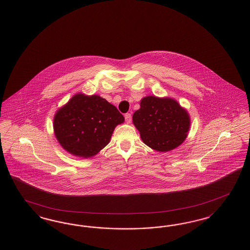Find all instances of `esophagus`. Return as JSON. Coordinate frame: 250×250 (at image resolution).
<instances>
[{"label":"esophagus","instance_id":"obj_1","mask_svg":"<svg viewBox=\"0 0 250 250\" xmlns=\"http://www.w3.org/2000/svg\"><path fill=\"white\" fill-rule=\"evenodd\" d=\"M125 122H126L127 124H130L131 120H132V116H131L130 113H126V114L125 115Z\"/></svg>","mask_w":250,"mask_h":250}]
</instances>
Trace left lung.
<instances>
[{"label":"left lung","instance_id":"left-lung-1","mask_svg":"<svg viewBox=\"0 0 250 250\" xmlns=\"http://www.w3.org/2000/svg\"><path fill=\"white\" fill-rule=\"evenodd\" d=\"M143 143L159 152L176 148L185 141L190 120L186 109L170 98L147 96L133 114Z\"/></svg>","mask_w":250,"mask_h":250}]
</instances>
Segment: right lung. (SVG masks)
Returning <instances> with one entry per match:
<instances>
[{"label":"right lung","instance_id":"add662e5","mask_svg":"<svg viewBox=\"0 0 250 250\" xmlns=\"http://www.w3.org/2000/svg\"><path fill=\"white\" fill-rule=\"evenodd\" d=\"M124 121L122 113L106 99L79 94L57 111L53 127L64 150L87 158L109 143L115 126Z\"/></svg>","mask_w":250,"mask_h":250}]
</instances>
